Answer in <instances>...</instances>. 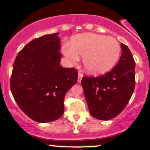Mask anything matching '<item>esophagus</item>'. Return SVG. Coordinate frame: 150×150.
<instances>
[{
  "instance_id": "esophagus-1",
  "label": "esophagus",
  "mask_w": 150,
  "mask_h": 150,
  "mask_svg": "<svg viewBox=\"0 0 150 150\" xmlns=\"http://www.w3.org/2000/svg\"><path fill=\"white\" fill-rule=\"evenodd\" d=\"M82 77H83V74L80 72L78 74V78H77V82H78V83H80L81 82V80H82Z\"/></svg>"
}]
</instances>
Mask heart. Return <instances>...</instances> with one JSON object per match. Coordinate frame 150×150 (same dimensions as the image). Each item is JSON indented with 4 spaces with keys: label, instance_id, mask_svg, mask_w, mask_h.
Here are the masks:
<instances>
[{
    "label": "heart",
    "instance_id": "b5f03b06",
    "mask_svg": "<svg viewBox=\"0 0 150 150\" xmlns=\"http://www.w3.org/2000/svg\"><path fill=\"white\" fill-rule=\"evenodd\" d=\"M120 45L116 38L94 33L75 36L71 45L64 44L62 51L70 62L77 63L83 56L85 69L93 75H101L111 70L120 55Z\"/></svg>",
    "mask_w": 150,
    "mask_h": 150
}]
</instances>
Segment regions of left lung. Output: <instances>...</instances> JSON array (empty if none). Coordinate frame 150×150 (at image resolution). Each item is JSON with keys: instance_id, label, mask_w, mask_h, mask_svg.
Listing matches in <instances>:
<instances>
[{"instance_id": "8db88e82", "label": "left lung", "mask_w": 150, "mask_h": 150, "mask_svg": "<svg viewBox=\"0 0 150 150\" xmlns=\"http://www.w3.org/2000/svg\"><path fill=\"white\" fill-rule=\"evenodd\" d=\"M120 48L119 61L111 71L102 76L82 79L89 113L99 120H110L118 116L135 89V61L128 46L121 44Z\"/></svg>"}]
</instances>
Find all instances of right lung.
Segmentation results:
<instances>
[{
	"mask_svg": "<svg viewBox=\"0 0 150 150\" xmlns=\"http://www.w3.org/2000/svg\"><path fill=\"white\" fill-rule=\"evenodd\" d=\"M58 34L31 41L19 52L13 65L10 80L13 97L22 111L38 123L61 118L65 94L77 80L75 68L60 65Z\"/></svg>",
	"mask_w": 150,
	"mask_h": 150,
	"instance_id": "add662e5",
	"label": "right lung"
}]
</instances>
